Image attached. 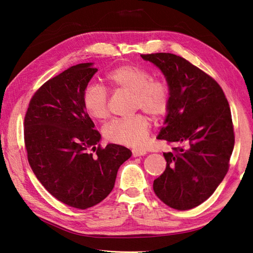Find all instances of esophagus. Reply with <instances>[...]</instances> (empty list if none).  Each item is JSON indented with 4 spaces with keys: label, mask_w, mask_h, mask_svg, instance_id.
Masks as SVG:
<instances>
[{
    "label": "esophagus",
    "mask_w": 253,
    "mask_h": 253,
    "mask_svg": "<svg viewBox=\"0 0 253 253\" xmlns=\"http://www.w3.org/2000/svg\"><path fill=\"white\" fill-rule=\"evenodd\" d=\"M132 154H133V157H139V156H143L147 154V152H145L144 150H133L132 151Z\"/></svg>",
    "instance_id": "34e87169"
}]
</instances>
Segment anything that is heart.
I'll return each instance as SVG.
<instances>
[{"label": "heart", "mask_w": 253, "mask_h": 253, "mask_svg": "<svg viewBox=\"0 0 253 253\" xmlns=\"http://www.w3.org/2000/svg\"><path fill=\"white\" fill-rule=\"evenodd\" d=\"M105 79L111 87L133 93L134 110L141 109L155 118L165 116L169 111V84L164 79L152 78L147 68L122 64L106 74ZM82 103L91 118L102 120L109 116V93L101 84L88 83L83 89ZM150 129V119L138 113L131 117L113 119L104 126L103 134L111 142L139 148L147 141Z\"/></svg>", "instance_id": "1"}]
</instances>
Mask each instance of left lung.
<instances>
[{"label":"left lung","mask_w":253,"mask_h":253,"mask_svg":"<svg viewBox=\"0 0 253 253\" xmlns=\"http://www.w3.org/2000/svg\"><path fill=\"white\" fill-rule=\"evenodd\" d=\"M165 75L171 102L158 139L176 144L164 153L165 172L153 182L160 201L176 210L200 206L229 169L234 132L230 106L219 84L182 57L141 55Z\"/></svg>","instance_id":"8db88e82"}]
</instances>
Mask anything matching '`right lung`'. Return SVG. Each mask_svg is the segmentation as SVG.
Wrapping results in <instances>:
<instances>
[{
	"mask_svg": "<svg viewBox=\"0 0 253 253\" xmlns=\"http://www.w3.org/2000/svg\"><path fill=\"white\" fill-rule=\"evenodd\" d=\"M98 70L93 63L67 68L38 89L24 118L27 158L36 177L63 204L90 208L114 188L127 148L99 144L101 135L82 103V94Z\"/></svg>",
	"mask_w": 253,
	"mask_h": 253,
	"instance_id": "1",
	"label": "right lung"
}]
</instances>
